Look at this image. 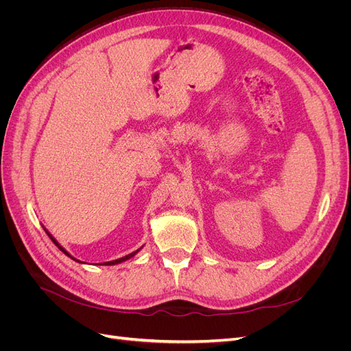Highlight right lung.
<instances>
[{
  "mask_svg": "<svg viewBox=\"0 0 351 351\" xmlns=\"http://www.w3.org/2000/svg\"><path fill=\"white\" fill-rule=\"evenodd\" d=\"M44 230H45V232H47V234H48V237H49V239L52 240V243H54V244H56V246H57V247H58V249H60V250H61L62 253H64V254H67V256H69V258H71L73 261H76V262H80V261H77L76 258H73V256H71V254H70V253H69V252H67V250H66L64 247H62V246H60V243H58V241H57V240H56L54 237H52V234H51V232H49V231H48V230H47L45 227H44ZM142 247H143V246H142ZM142 247H141V249H142ZM141 249H137V250H134V252H132V253H129V254H125V256H123V258H120V259H115V261H110V262H104V263H99V265H108V267H110V265H117V263H121V262H124V261H127V259H130V258H133V256H134V254H136L137 252H139ZM80 263H83V262H80Z\"/></svg>",
  "mask_w": 351,
  "mask_h": 351,
  "instance_id": "add662e5",
  "label": "right lung"
}]
</instances>
